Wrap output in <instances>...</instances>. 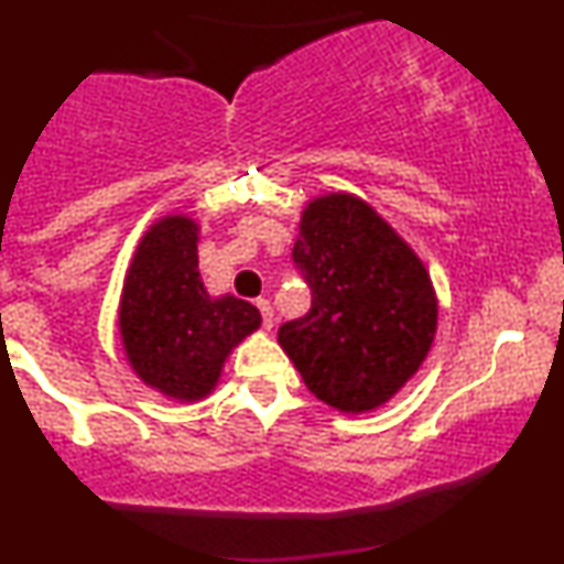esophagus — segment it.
Here are the masks:
<instances>
[{
  "mask_svg": "<svg viewBox=\"0 0 564 564\" xmlns=\"http://www.w3.org/2000/svg\"><path fill=\"white\" fill-rule=\"evenodd\" d=\"M257 307H260V313H262V326L270 332V328H273V323H275L273 304H270V300H257Z\"/></svg>",
  "mask_w": 564,
  "mask_h": 564,
  "instance_id": "esophagus-1",
  "label": "esophagus"
}]
</instances>
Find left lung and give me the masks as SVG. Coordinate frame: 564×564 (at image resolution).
<instances>
[{"label":"left lung","mask_w":564,"mask_h":564,"mask_svg":"<svg viewBox=\"0 0 564 564\" xmlns=\"http://www.w3.org/2000/svg\"><path fill=\"white\" fill-rule=\"evenodd\" d=\"M291 257L313 307L278 328V345L326 405L341 413L384 405L435 341L437 296L424 262L349 193L304 206Z\"/></svg>","instance_id":"obj_1"}]
</instances>
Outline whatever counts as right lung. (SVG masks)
Here are the masks:
<instances>
[{"label": "right lung", "instance_id": "1", "mask_svg": "<svg viewBox=\"0 0 564 564\" xmlns=\"http://www.w3.org/2000/svg\"><path fill=\"white\" fill-rule=\"evenodd\" d=\"M262 323L254 304L209 296L198 273V225L161 217L140 238L119 304V334L140 381L172 400L206 398L230 349Z\"/></svg>", "mask_w": 564, "mask_h": 564}]
</instances>
